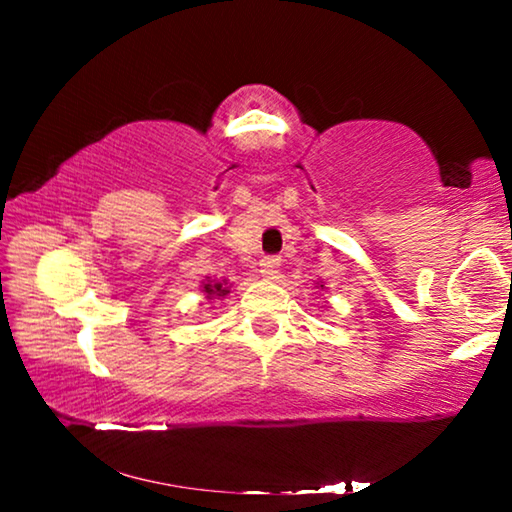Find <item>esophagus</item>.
I'll use <instances>...</instances> for the list:
<instances>
[{
    "mask_svg": "<svg viewBox=\"0 0 512 512\" xmlns=\"http://www.w3.org/2000/svg\"><path fill=\"white\" fill-rule=\"evenodd\" d=\"M259 271H262L264 277H277V273H280V257L277 255H264L262 259H259Z\"/></svg>",
    "mask_w": 512,
    "mask_h": 512,
    "instance_id": "esophagus-1",
    "label": "esophagus"
}]
</instances>
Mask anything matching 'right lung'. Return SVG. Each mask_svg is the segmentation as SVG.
Here are the masks:
<instances>
[{
  "label": "right lung",
  "instance_id": "right-lung-1",
  "mask_svg": "<svg viewBox=\"0 0 512 512\" xmlns=\"http://www.w3.org/2000/svg\"><path fill=\"white\" fill-rule=\"evenodd\" d=\"M205 293L210 298H214V296H225V293H228V289H223L221 284H205Z\"/></svg>",
  "mask_w": 512,
  "mask_h": 512
}]
</instances>
